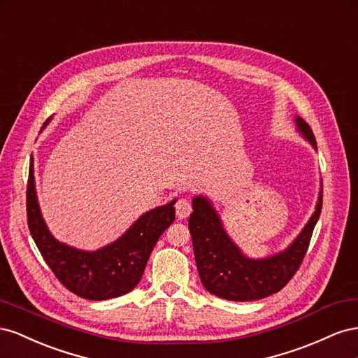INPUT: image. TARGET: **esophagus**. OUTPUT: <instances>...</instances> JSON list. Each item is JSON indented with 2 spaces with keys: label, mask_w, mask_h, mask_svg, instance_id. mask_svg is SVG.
<instances>
[{
  "label": "esophagus",
  "mask_w": 358,
  "mask_h": 358,
  "mask_svg": "<svg viewBox=\"0 0 358 358\" xmlns=\"http://www.w3.org/2000/svg\"><path fill=\"white\" fill-rule=\"evenodd\" d=\"M176 211H177L178 219H186V217H189V214L192 213V203L189 202V199L181 198L176 203Z\"/></svg>",
  "instance_id": "obj_1"
}]
</instances>
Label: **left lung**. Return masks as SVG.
Returning a JSON list of instances; mask_svg holds the SVG:
<instances>
[{"mask_svg": "<svg viewBox=\"0 0 358 358\" xmlns=\"http://www.w3.org/2000/svg\"><path fill=\"white\" fill-rule=\"evenodd\" d=\"M295 122L303 136L316 148L315 135L308 122L300 117ZM321 208L322 192L310 220L287 250L265 259H250L224 232L210 201L202 196L193 198L189 229L202 285L208 292L231 301L261 300L279 292L300 268Z\"/></svg>", "mask_w": 358, "mask_h": 358, "instance_id": "left-lung-1", "label": "left lung"}]
</instances>
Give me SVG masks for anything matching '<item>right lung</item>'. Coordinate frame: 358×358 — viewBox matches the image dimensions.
<instances>
[{
	"label": "right lung",
	"instance_id": "right-lung-1",
	"mask_svg": "<svg viewBox=\"0 0 358 358\" xmlns=\"http://www.w3.org/2000/svg\"><path fill=\"white\" fill-rule=\"evenodd\" d=\"M173 203L176 201L142 214L124 236L106 248L96 252L78 250L57 241L48 231L36 198L33 162L29 165L27 185L29 232L55 278L70 292L87 300L115 299L136 287L152 248L176 220Z\"/></svg>",
	"mask_w": 358,
	"mask_h": 358
}]
</instances>
